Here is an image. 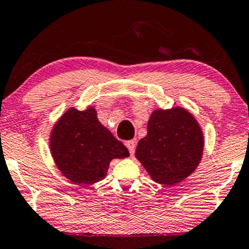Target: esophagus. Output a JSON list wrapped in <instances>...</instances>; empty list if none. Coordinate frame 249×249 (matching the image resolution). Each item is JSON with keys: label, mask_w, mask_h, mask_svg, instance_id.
Instances as JSON below:
<instances>
[{"label": "esophagus", "mask_w": 249, "mask_h": 249, "mask_svg": "<svg viewBox=\"0 0 249 249\" xmlns=\"http://www.w3.org/2000/svg\"><path fill=\"white\" fill-rule=\"evenodd\" d=\"M125 146H127L129 153H130L131 156H132V154L135 153V148H136V143H135L134 141H128L127 143H125Z\"/></svg>", "instance_id": "obj_1"}]
</instances>
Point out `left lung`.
<instances>
[{
    "mask_svg": "<svg viewBox=\"0 0 249 249\" xmlns=\"http://www.w3.org/2000/svg\"><path fill=\"white\" fill-rule=\"evenodd\" d=\"M203 136L198 122L182 107L157 109L136 158L154 182L174 185L191 175L201 160Z\"/></svg>",
    "mask_w": 249,
    "mask_h": 249,
    "instance_id": "8db88e82",
    "label": "left lung"
}]
</instances>
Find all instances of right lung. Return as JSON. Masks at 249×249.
Returning a JSON list of instances; mask_svg holds the SVG:
<instances>
[{"mask_svg": "<svg viewBox=\"0 0 249 249\" xmlns=\"http://www.w3.org/2000/svg\"><path fill=\"white\" fill-rule=\"evenodd\" d=\"M50 150L64 176L88 185L105 178L112 159L129 156L127 147L98 121L92 107L64 113L51 132Z\"/></svg>", "mask_w": 249, "mask_h": 249, "instance_id": "1", "label": "right lung"}]
</instances>
